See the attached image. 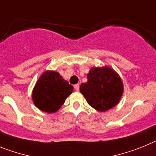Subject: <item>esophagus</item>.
Returning <instances> with one entry per match:
<instances>
[{
    "label": "esophagus",
    "mask_w": 156,
    "mask_h": 156,
    "mask_svg": "<svg viewBox=\"0 0 156 156\" xmlns=\"http://www.w3.org/2000/svg\"><path fill=\"white\" fill-rule=\"evenodd\" d=\"M74 89L76 90V91H78V90H79V85H78V84H76V85H74Z\"/></svg>",
    "instance_id": "1"
}]
</instances>
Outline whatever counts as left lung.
<instances>
[{
  "label": "left lung",
  "mask_w": 156,
  "mask_h": 156,
  "mask_svg": "<svg viewBox=\"0 0 156 156\" xmlns=\"http://www.w3.org/2000/svg\"><path fill=\"white\" fill-rule=\"evenodd\" d=\"M88 81L80 86V92L88 104L99 112L114 108L123 93V84L119 74L108 67H93Z\"/></svg>",
  "instance_id": "1"
}]
</instances>
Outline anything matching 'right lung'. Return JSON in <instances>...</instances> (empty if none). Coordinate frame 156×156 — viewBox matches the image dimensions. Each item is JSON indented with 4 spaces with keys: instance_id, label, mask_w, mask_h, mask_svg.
<instances>
[{
    "instance_id": "right-lung-1",
    "label": "right lung",
    "mask_w": 156,
    "mask_h": 156,
    "mask_svg": "<svg viewBox=\"0 0 156 156\" xmlns=\"http://www.w3.org/2000/svg\"><path fill=\"white\" fill-rule=\"evenodd\" d=\"M73 89V86L59 73L47 70L35 85L32 98L35 106L41 111L53 113L61 108Z\"/></svg>"
}]
</instances>
